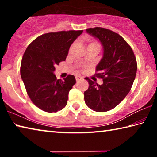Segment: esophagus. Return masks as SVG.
I'll use <instances>...</instances> for the list:
<instances>
[{
  "mask_svg": "<svg viewBox=\"0 0 157 157\" xmlns=\"http://www.w3.org/2000/svg\"><path fill=\"white\" fill-rule=\"evenodd\" d=\"M75 79H76V81L78 82V81L80 80V79H83V78H82V77H81V76H79V75H76L75 76Z\"/></svg>",
  "mask_w": 157,
  "mask_h": 157,
  "instance_id": "34e87169",
  "label": "esophagus"
}]
</instances>
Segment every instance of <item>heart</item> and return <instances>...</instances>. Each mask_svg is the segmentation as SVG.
Returning <instances> with one entry per match:
<instances>
[{
    "instance_id": "1",
    "label": "heart",
    "mask_w": 157,
    "mask_h": 157,
    "mask_svg": "<svg viewBox=\"0 0 157 157\" xmlns=\"http://www.w3.org/2000/svg\"><path fill=\"white\" fill-rule=\"evenodd\" d=\"M93 44H98V43H96V42H94V43H92ZM98 45H99V44H98Z\"/></svg>"
}]
</instances>
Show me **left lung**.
<instances>
[{"label": "left lung", "mask_w": 157, "mask_h": 157, "mask_svg": "<svg viewBox=\"0 0 157 157\" xmlns=\"http://www.w3.org/2000/svg\"><path fill=\"white\" fill-rule=\"evenodd\" d=\"M86 32L99 39L104 52L95 73L102 78L103 84L85 78L89 84L84 93L85 103L92 110L105 112L115 108L129 94L136 78V59L132 48L118 34L98 27Z\"/></svg>", "instance_id": "1"}]
</instances>
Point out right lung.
Returning <instances> with one entry per match:
<instances>
[{
  "instance_id": "1",
  "label": "right lung",
  "mask_w": 157,
  "mask_h": 157,
  "mask_svg": "<svg viewBox=\"0 0 157 157\" xmlns=\"http://www.w3.org/2000/svg\"><path fill=\"white\" fill-rule=\"evenodd\" d=\"M83 30L49 33L39 36L23 54L21 76L32 102L46 112L52 113L66 107L68 93L76 83L74 75L57 79L55 66L66 60L71 44Z\"/></svg>"
}]
</instances>
